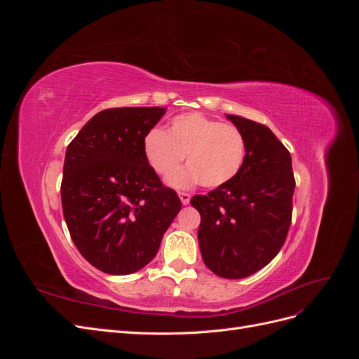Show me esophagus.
<instances>
[{"label": "esophagus", "mask_w": 359, "mask_h": 359, "mask_svg": "<svg viewBox=\"0 0 359 359\" xmlns=\"http://www.w3.org/2000/svg\"><path fill=\"white\" fill-rule=\"evenodd\" d=\"M190 194L189 193H184V191H180V199L182 202V205H189L190 203Z\"/></svg>", "instance_id": "34e87169"}]
</instances>
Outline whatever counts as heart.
Returning a JSON list of instances; mask_svg holds the SVG:
<instances>
[{
	"label": "heart",
	"instance_id": "heart-1",
	"mask_svg": "<svg viewBox=\"0 0 359 359\" xmlns=\"http://www.w3.org/2000/svg\"><path fill=\"white\" fill-rule=\"evenodd\" d=\"M145 156L161 178H169L182 166L189 169L170 180L175 187L201 181L203 187H219L240 173L245 158L241 130L222 124L203 114H182L170 121L168 132L153 130L145 137Z\"/></svg>",
	"mask_w": 359,
	"mask_h": 359
}]
</instances>
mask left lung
<instances>
[{"label":"left lung","instance_id":"left-lung-1","mask_svg":"<svg viewBox=\"0 0 359 359\" xmlns=\"http://www.w3.org/2000/svg\"><path fill=\"white\" fill-rule=\"evenodd\" d=\"M245 139V158L229 182L196 194L198 240L205 265L223 278H245L283 247L292 222L295 178L287 148L264 126L226 115Z\"/></svg>","mask_w":359,"mask_h":359}]
</instances>
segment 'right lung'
<instances>
[{
  "label": "right lung",
  "instance_id": "right-lung-1",
  "mask_svg": "<svg viewBox=\"0 0 359 359\" xmlns=\"http://www.w3.org/2000/svg\"><path fill=\"white\" fill-rule=\"evenodd\" d=\"M163 107H111L94 115L66 151L64 219L79 253L106 274L144 268L181 210L145 156Z\"/></svg>",
  "mask_w": 359,
  "mask_h": 359
}]
</instances>
